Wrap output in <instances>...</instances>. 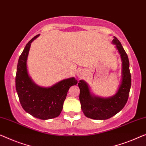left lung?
Wrapping results in <instances>:
<instances>
[{
    "instance_id": "1",
    "label": "left lung",
    "mask_w": 146,
    "mask_h": 146,
    "mask_svg": "<svg viewBox=\"0 0 146 146\" xmlns=\"http://www.w3.org/2000/svg\"><path fill=\"white\" fill-rule=\"evenodd\" d=\"M113 42L116 44L123 62L122 82L115 96L109 98H101L92 96L87 84L84 80H80L78 85L80 88L79 100L81 109L88 118L100 120L110 119L125 107L129 98L131 86L129 58L118 38L115 36Z\"/></svg>"
}]
</instances>
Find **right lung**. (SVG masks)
<instances>
[{
    "mask_svg": "<svg viewBox=\"0 0 146 146\" xmlns=\"http://www.w3.org/2000/svg\"><path fill=\"white\" fill-rule=\"evenodd\" d=\"M38 36H35L29 41L19 56L16 88L23 110L36 118L46 120L59 116L69 88L76 85L78 81L74 77L69 78L50 88L38 86L32 81L28 75L26 62L31 42Z\"/></svg>",
    "mask_w": 146,
    "mask_h": 146,
    "instance_id": "obj_1",
    "label": "right lung"
}]
</instances>
